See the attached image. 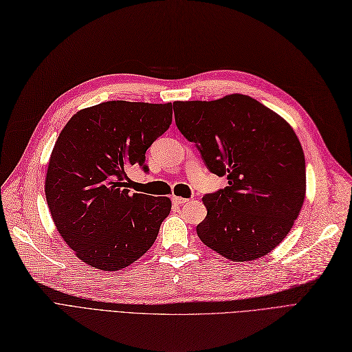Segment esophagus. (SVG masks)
<instances>
[{
	"mask_svg": "<svg viewBox=\"0 0 352 352\" xmlns=\"http://www.w3.org/2000/svg\"><path fill=\"white\" fill-rule=\"evenodd\" d=\"M173 199V203L174 205H184V203H187L188 201V199H184V197H181V196H173L171 197Z\"/></svg>",
	"mask_w": 352,
	"mask_h": 352,
	"instance_id": "esophagus-1",
	"label": "esophagus"
}]
</instances>
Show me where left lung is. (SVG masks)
<instances>
[{"label": "left lung", "mask_w": 352, "mask_h": 352, "mask_svg": "<svg viewBox=\"0 0 352 352\" xmlns=\"http://www.w3.org/2000/svg\"><path fill=\"white\" fill-rule=\"evenodd\" d=\"M175 124L228 187L203 197L201 243L232 262L266 256L283 241L305 199V160L296 131L252 96L177 100ZM174 108V112H175Z\"/></svg>", "instance_id": "8db88e82"}]
</instances>
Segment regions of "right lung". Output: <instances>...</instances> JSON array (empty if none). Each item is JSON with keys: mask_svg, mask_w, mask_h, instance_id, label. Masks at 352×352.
<instances>
[{"mask_svg": "<svg viewBox=\"0 0 352 352\" xmlns=\"http://www.w3.org/2000/svg\"><path fill=\"white\" fill-rule=\"evenodd\" d=\"M174 104L109 100L77 111L56 139L45 196L56 231L74 254L117 272L155 243L171 199L130 192L127 169L173 122Z\"/></svg>", "mask_w": 352, "mask_h": 352, "instance_id": "right-lung-1", "label": "right lung"}]
</instances>
